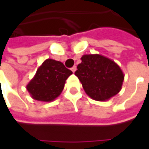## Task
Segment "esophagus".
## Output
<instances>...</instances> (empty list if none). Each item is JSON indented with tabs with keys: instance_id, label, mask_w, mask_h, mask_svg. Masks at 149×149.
<instances>
[{
	"instance_id": "esophagus-1",
	"label": "esophagus",
	"mask_w": 149,
	"mask_h": 149,
	"mask_svg": "<svg viewBox=\"0 0 149 149\" xmlns=\"http://www.w3.org/2000/svg\"><path fill=\"white\" fill-rule=\"evenodd\" d=\"M71 70L73 73H74V72L76 71V66H73L71 68Z\"/></svg>"
}]
</instances>
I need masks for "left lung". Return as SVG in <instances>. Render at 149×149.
<instances>
[{
    "instance_id": "1",
    "label": "left lung",
    "mask_w": 149,
    "mask_h": 149,
    "mask_svg": "<svg viewBox=\"0 0 149 149\" xmlns=\"http://www.w3.org/2000/svg\"><path fill=\"white\" fill-rule=\"evenodd\" d=\"M74 74L85 93L97 101H106L122 89L124 75L117 64L101 54H84Z\"/></svg>"
}]
</instances>
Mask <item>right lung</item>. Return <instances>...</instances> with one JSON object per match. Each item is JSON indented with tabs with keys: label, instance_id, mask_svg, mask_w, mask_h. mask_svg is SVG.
Masks as SVG:
<instances>
[{
	"label": "right lung",
	"instance_id": "add662e5",
	"mask_svg": "<svg viewBox=\"0 0 149 149\" xmlns=\"http://www.w3.org/2000/svg\"><path fill=\"white\" fill-rule=\"evenodd\" d=\"M72 74L60 61L47 59L38 68L26 89L32 99L51 102L61 94L65 80Z\"/></svg>",
	"mask_w": 149,
	"mask_h": 149
}]
</instances>
